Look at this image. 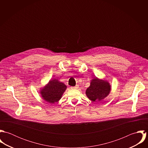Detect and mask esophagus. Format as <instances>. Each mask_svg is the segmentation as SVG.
Returning a JSON list of instances; mask_svg holds the SVG:
<instances>
[{
  "label": "esophagus",
  "instance_id": "1",
  "mask_svg": "<svg viewBox=\"0 0 148 148\" xmlns=\"http://www.w3.org/2000/svg\"><path fill=\"white\" fill-rule=\"evenodd\" d=\"M72 88V89H77L78 88H79V86L77 85H76V86H72V87H71Z\"/></svg>",
  "mask_w": 148,
  "mask_h": 148
}]
</instances>
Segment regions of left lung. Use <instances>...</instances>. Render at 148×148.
I'll return each instance as SVG.
<instances>
[{
  "label": "left lung",
  "instance_id": "8db88e82",
  "mask_svg": "<svg viewBox=\"0 0 148 148\" xmlns=\"http://www.w3.org/2000/svg\"><path fill=\"white\" fill-rule=\"evenodd\" d=\"M111 85L107 80L96 77L90 80L85 94L92 101H100L109 95Z\"/></svg>",
  "mask_w": 148,
  "mask_h": 148
}]
</instances>
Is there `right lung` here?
Here are the masks:
<instances>
[{
    "label": "right lung",
    "instance_id": "add662e5",
    "mask_svg": "<svg viewBox=\"0 0 148 148\" xmlns=\"http://www.w3.org/2000/svg\"><path fill=\"white\" fill-rule=\"evenodd\" d=\"M66 88L63 83L56 79H52L45 86L40 88L39 93L42 100L53 104L61 99Z\"/></svg>",
    "mask_w": 148,
    "mask_h": 148
}]
</instances>
